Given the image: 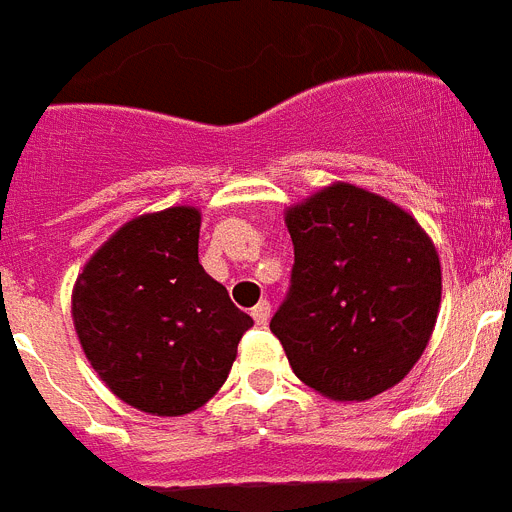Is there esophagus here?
Returning <instances> with one entry per match:
<instances>
[{
	"mask_svg": "<svg viewBox=\"0 0 512 512\" xmlns=\"http://www.w3.org/2000/svg\"><path fill=\"white\" fill-rule=\"evenodd\" d=\"M252 318H255L257 326H265V323L270 321V302H268V299H263V302H257V305L252 307Z\"/></svg>",
	"mask_w": 512,
	"mask_h": 512,
	"instance_id": "esophagus-1",
	"label": "esophagus"
}]
</instances>
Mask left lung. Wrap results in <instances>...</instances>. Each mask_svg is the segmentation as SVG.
Wrapping results in <instances>:
<instances>
[{
	"label": "left lung",
	"instance_id": "obj_1",
	"mask_svg": "<svg viewBox=\"0 0 512 512\" xmlns=\"http://www.w3.org/2000/svg\"><path fill=\"white\" fill-rule=\"evenodd\" d=\"M292 281L270 318L297 378L363 402L410 373L434 331L442 268L413 215L334 184L292 207Z\"/></svg>",
	"mask_w": 512,
	"mask_h": 512
}]
</instances>
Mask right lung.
I'll list each match as a JSON object with an SVG mask.
<instances>
[{
    "instance_id": "obj_1",
    "label": "right lung",
    "mask_w": 512,
    "mask_h": 512,
    "mask_svg": "<svg viewBox=\"0 0 512 512\" xmlns=\"http://www.w3.org/2000/svg\"><path fill=\"white\" fill-rule=\"evenodd\" d=\"M199 210L170 207L120 228L73 289L78 339L128 405L184 415L205 405L252 318L199 265Z\"/></svg>"
}]
</instances>
